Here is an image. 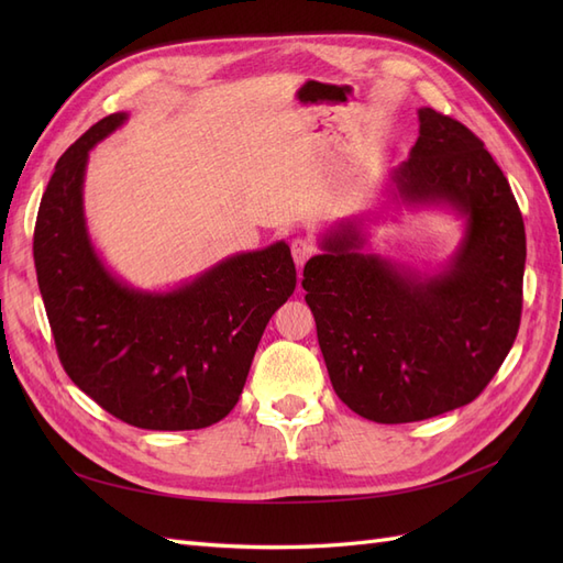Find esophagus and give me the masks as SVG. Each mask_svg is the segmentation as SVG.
<instances>
[{
  "label": "esophagus",
  "instance_id": "34e87169",
  "mask_svg": "<svg viewBox=\"0 0 563 563\" xmlns=\"http://www.w3.org/2000/svg\"><path fill=\"white\" fill-rule=\"evenodd\" d=\"M291 253H294L296 265L302 267L317 253V246L312 240H308V236H296V240L291 242Z\"/></svg>",
  "mask_w": 563,
  "mask_h": 563
}]
</instances>
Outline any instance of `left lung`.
<instances>
[{"instance_id": "left-lung-1", "label": "left lung", "mask_w": 563, "mask_h": 563, "mask_svg": "<svg viewBox=\"0 0 563 563\" xmlns=\"http://www.w3.org/2000/svg\"><path fill=\"white\" fill-rule=\"evenodd\" d=\"M411 155L389 174L406 207L465 220L434 275L366 253L364 218L321 236L302 288L340 401L366 420L434 418L482 395L512 350L521 319L526 232L517 199L484 143L455 119L420 108Z\"/></svg>"}]
</instances>
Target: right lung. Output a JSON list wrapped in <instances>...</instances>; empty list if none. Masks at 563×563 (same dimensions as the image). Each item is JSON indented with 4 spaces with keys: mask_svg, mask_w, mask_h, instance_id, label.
Wrapping results in <instances>:
<instances>
[{
    "mask_svg": "<svg viewBox=\"0 0 563 563\" xmlns=\"http://www.w3.org/2000/svg\"><path fill=\"white\" fill-rule=\"evenodd\" d=\"M129 119H100L65 150L40 203L35 267L60 364L108 413L143 430H201L240 401L269 317L296 265L277 242L236 253L172 291L114 277L84 218L89 152Z\"/></svg>",
    "mask_w": 563,
    "mask_h": 563,
    "instance_id": "right-lung-1",
    "label": "right lung"
}]
</instances>
